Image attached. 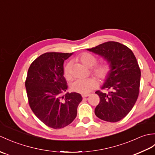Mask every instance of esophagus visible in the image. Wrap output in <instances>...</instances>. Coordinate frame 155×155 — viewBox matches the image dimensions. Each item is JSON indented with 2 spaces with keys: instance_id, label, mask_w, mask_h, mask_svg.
I'll return each instance as SVG.
<instances>
[{
  "instance_id": "esophagus-1",
  "label": "esophagus",
  "mask_w": 155,
  "mask_h": 155,
  "mask_svg": "<svg viewBox=\"0 0 155 155\" xmlns=\"http://www.w3.org/2000/svg\"><path fill=\"white\" fill-rule=\"evenodd\" d=\"M88 96H90V94H83V95H82V97H83V98H86V97H88Z\"/></svg>"
}]
</instances>
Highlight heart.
<instances>
[{
	"mask_svg": "<svg viewBox=\"0 0 155 155\" xmlns=\"http://www.w3.org/2000/svg\"><path fill=\"white\" fill-rule=\"evenodd\" d=\"M78 60L85 67L88 68L93 67L97 63V58L94 55L88 52H84L78 57ZM110 67L107 63H104L95 66L92 69L93 73L100 79H104L109 72ZM64 77L69 79L71 76V68L70 63L64 66L63 69ZM98 87V82L94 78H88L85 79H77L74 81L71 84V90L75 93L86 94L90 93Z\"/></svg>",
	"mask_w": 155,
	"mask_h": 155,
	"instance_id": "heart-1",
	"label": "heart"
}]
</instances>
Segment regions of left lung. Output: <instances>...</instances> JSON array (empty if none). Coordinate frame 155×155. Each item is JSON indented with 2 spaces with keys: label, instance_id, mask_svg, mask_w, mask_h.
<instances>
[{
  "label": "left lung",
  "instance_id": "8db88e82",
  "mask_svg": "<svg viewBox=\"0 0 155 155\" xmlns=\"http://www.w3.org/2000/svg\"><path fill=\"white\" fill-rule=\"evenodd\" d=\"M87 50L104 59L110 67L101 87L107 92H95L101 101L94 113L104 121H119L131 110L139 96L140 70L135 56L127 46L114 41Z\"/></svg>",
  "mask_w": 155,
  "mask_h": 155
}]
</instances>
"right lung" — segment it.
I'll return each mask as SVG.
<instances>
[{"label": "right lung", "instance_id": "obj_1", "mask_svg": "<svg viewBox=\"0 0 155 155\" xmlns=\"http://www.w3.org/2000/svg\"><path fill=\"white\" fill-rule=\"evenodd\" d=\"M72 53L47 52L32 62L25 87L28 103L34 114L48 127L57 129L71 124L83 100L77 93H67L63 74L64 60Z\"/></svg>", "mask_w": 155, "mask_h": 155}]
</instances>
